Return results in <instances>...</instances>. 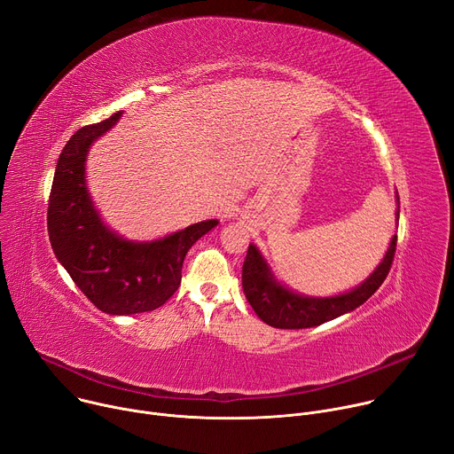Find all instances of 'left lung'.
Wrapping results in <instances>:
<instances>
[{"mask_svg": "<svg viewBox=\"0 0 454 454\" xmlns=\"http://www.w3.org/2000/svg\"><path fill=\"white\" fill-rule=\"evenodd\" d=\"M400 215V199L396 193V221ZM396 250V235L377 266L360 286L335 297H306L287 290L271 273L266 259L255 244L248 246L242 264V290L259 318L278 329H304L333 320L362 306L386 280Z\"/></svg>", "mask_w": 454, "mask_h": 454, "instance_id": "8db88e82", "label": "left lung"}]
</instances>
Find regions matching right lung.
<instances>
[{
  "label": "right lung",
  "mask_w": 454,
  "mask_h": 454,
  "mask_svg": "<svg viewBox=\"0 0 454 454\" xmlns=\"http://www.w3.org/2000/svg\"><path fill=\"white\" fill-rule=\"evenodd\" d=\"M121 114L79 129L65 145L56 164L47 226L58 261L85 297L105 313L134 315L157 309L177 292L188 250L219 221H202L146 242L127 240L105 226L87 190L85 160L90 145Z\"/></svg>",
  "instance_id": "add662e5"
}]
</instances>
